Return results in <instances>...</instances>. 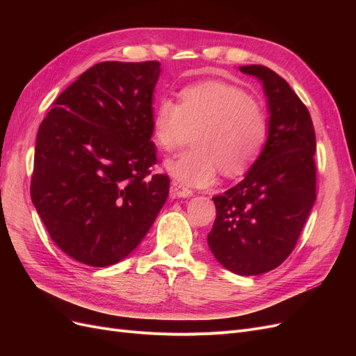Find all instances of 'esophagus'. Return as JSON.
I'll list each match as a JSON object with an SVG mask.
<instances>
[{
	"instance_id": "1",
	"label": "esophagus",
	"mask_w": 356,
	"mask_h": 356,
	"mask_svg": "<svg viewBox=\"0 0 356 356\" xmlns=\"http://www.w3.org/2000/svg\"><path fill=\"white\" fill-rule=\"evenodd\" d=\"M170 193L174 197H190L193 195V191L190 188H187L184 184H181L178 181L172 182Z\"/></svg>"
}]
</instances>
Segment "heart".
<instances>
[{"mask_svg": "<svg viewBox=\"0 0 356 356\" xmlns=\"http://www.w3.org/2000/svg\"><path fill=\"white\" fill-rule=\"evenodd\" d=\"M195 132V148L166 161L181 184L207 187L224 175L248 170L268 136V120L260 104L245 90L222 81H202L182 88L178 104L161 98L153 110L152 136L163 152H174Z\"/></svg>", "mask_w": 356, "mask_h": 356, "instance_id": "heart-1", "label": "heart"}]
</instances>
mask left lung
<instances>
[{
	"label": "left lung",
	"mask_w": 356,
	"mask_h": 356,
	"mask_svg": "<svg viewBox=\"0 0 356 356\" xmlns=\"http://www.w3.org/2000/svg\"><path fill=\"white\" fill-rule=\"evenodd\" d=\"M239 70L263 83L268 136L245 179L212 197L208 245L230 272L252 276L281 266L296 248L316 200V139L309 110L281 75L264 65Z\"/></svg>",
	"instance_id": "8db88e82"
}]
</instances>
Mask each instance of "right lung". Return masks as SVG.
<instances>
[{
  "label": "right lung",
  "instance_id": "1",
  "mask_svg": "<svg viewBox=\"0 0 356 356\" xmlns=\"http://www.w3.org/2000/svg\"><path fill=\"white\" fill-rule=\"evenodd\" d=\"M160 62H101L63 90L37 134L31 199L51 241L92 267L141 243L169 195L152 175Z\"/></svg>",
  "mask_w": 356,
  "mask_h": 356
}]
</instances>
